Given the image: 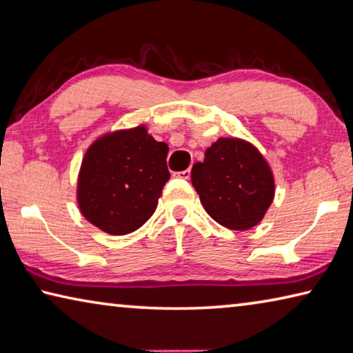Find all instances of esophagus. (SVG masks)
Wrapping results in <instances>:
<instances>
[{
	"label": "esophagus",
	"instance_id": "esophagus-1",
	"mask_svg": "<svg viewBox=\"0 0 353 353\" xmlns=\"http://www.w3.org/2000/svg\"><path fill=\"white\" fill-rule=\"evenodd\" d=\"M176 176H178V178H183V180H189V178H190V170H189V169H186V170L178 172V173H176Z\"/></svg>",
	"mask_w": 353,
	"mask_h": 353
}]
</instances>
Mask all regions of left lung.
Listing matches in <instances>:
<instances>
[{
    "label": "left lung",
    "mask_w": 353,
    "mask_h": 353,
    "mask_svg": "<svg viewBox=\"0 0 353 353\" xmlns=\"http://www.w3.org/2000/svg\"><path fill=\"white\" fill-rule=\"evenodd\" d=\"M192 186L211 217L228 230L256 226L274 199V178L257 148L243 139L220 138L192 167Z\"/></svg>",
    "instance_id": "obj_1"
}]
</instances>
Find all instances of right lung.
<instances>
[{
	"instance_id": "obj_1",
	"label": "right lung",
	"mask_w": 353,
	"mask_h": 353,
	"mask_svg": "<svg viewBox=\"0 0 353 353\" xmlns=\"http://www.w3.org/2000/svg\"><path fill=\"white\" fill-rule=\"evenodd\" d=\"M165 142L144 125L99 138L85 153L77 201L83 217L107 234L125 236L152 217L169 181Z\"/></svg>"
}]
</instances>
